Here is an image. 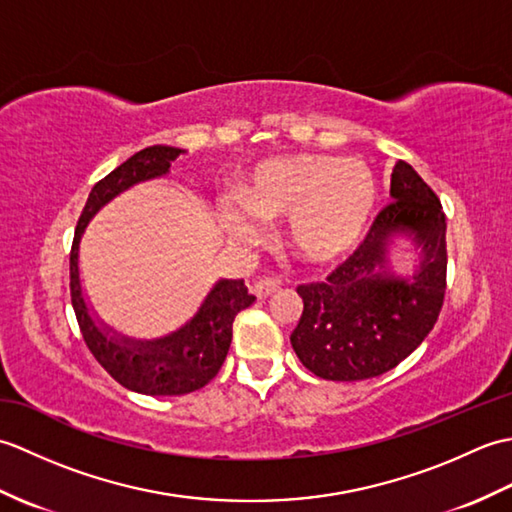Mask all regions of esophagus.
Segmentation results:
<instances>
[{"label": "esophagus", "mask_w": 512, "mask_h": 512, "mask_svg": "<svg viewBox=\"0 0 512 512\" xmlns=\"http://www.w3.org/2000/svg\"><path fill=\"white\" fill-rule=\"evenodd\" d=\"M277 290H279V279H275V277H259L253 284V292L257 299H266Z\"/></svg>", "instance_id": "obj_1"}]
</instances>
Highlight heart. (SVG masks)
I'll use <instances>...</instances> for the list:
<instances>
[{
  "label": "heart",
  "instance_id": "b5f03b06",
  "mask_svg": "<svg viewBox=\"0 0 512 512\" xmlns=\"http://www.w3.org/2000/svg\"><path fill=\"white\" fill-rule=\"evenodd\" d=\"M378 200L372 169L356 158L295 154L257 165L237 184V202L220 206L235 242H259L253 223L284 222V242L306 266L339 262L361 242Z\"/></svg>",
  "mask_w": 512,
  "mask_h": 512
}]
</instances>
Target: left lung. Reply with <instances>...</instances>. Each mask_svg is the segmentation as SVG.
Masks as SVG:
<instances>
[{
	"label": "left lung",
	"mask_w": 512,
	"mask_h": 512,
	"mask_svg": "<svg viewBox=\"0 0 512 512\" xmlns=\"http://www.w3.org/2000/svg\"><path fill=\"white\" fill-rule=\"evenodd\" d=\"M391 202L365 242L323 284L299 286L303 312L290 334L303 367L325 380L374 378L394 369L424 341L447 288V217L416 169L398 160ZM398 238L417 248L411 274H398L388 250Z\"/></svg>",
	"instance_id": "1"
}]
</instances>
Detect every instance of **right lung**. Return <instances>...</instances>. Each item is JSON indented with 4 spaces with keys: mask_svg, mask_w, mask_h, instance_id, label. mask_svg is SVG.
<instances>
[{
    "mask_svg": "<svg viewBox=\"0 0 512 512\" xmlns=\"http://www.w3.org/2000/svg\"><path fill=\"white\" fill-rule=\"evenodd\" d=\"M184 149L154 145L138 151L110 176L94 184L74 231L70 253L72 308L85 343L116 383L145 396H182L204 387L220 372L233 339V321L255 297L244 279H217L193 317L165 336L138 339L105 323L88 301L79 268L85 228L105 204L136 184L165 178Z\"/></svg>",
    "mask_w": 512,
    "mask_h": 512,
    "instance_id": "add662e5",
    "label": "right lung"
}]
</instances>
